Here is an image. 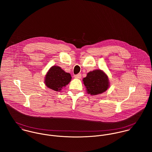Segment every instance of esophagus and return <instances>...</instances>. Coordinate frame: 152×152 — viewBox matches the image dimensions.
<instances>
[{
	"label": "esophagus",
	"mask_w": 152,
	"mask_h": 152,
	"mask_svg": "<svg viewBox=\"0 0 152 152\" xmlns=\"http://www.w3.org/2000/svg\"><path fill=\"white\" fill-rule=\"evenodd\" d=\"M74 77L75 78H81V74H76L74 75Z\"/></svg>",
	"instance_id": "1"
}]
</instances>
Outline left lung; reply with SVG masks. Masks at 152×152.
Listing matches in <instances>:
<instances>
[{
  "instance_id": "left-lung-1",
  "label": "left lung",
  "mask_w": 152,
  "mask_h": 152,
  "mask_svg": "<svg viewBox=\"0 0 152 152\" xmlns=\"http://www.w3.org/2000/svg\"><path fill=\"white\" fill-rule=\"evenodd\" d=\"M84 84L87 92L91 95H98L107 90L109 87L108 78L101 70L97 69L89 72L83 78Z\"/></svg>"
}]
</instances>
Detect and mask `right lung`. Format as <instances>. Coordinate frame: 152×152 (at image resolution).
I'll return each mask as SVG.
<instances>
[{
  "mask_svg": "<svg viewBox=\"0 0 152 152\" xmlns=\"http://www.w3.org/2000/svg\"><path fill=\"white\" fill-rule=\"evenodd\" d=\"M71 79L70 74L65 72L59 66H53L45 75V84L49 88L60 91L70 82Z\"/></svg>",
  "mask_w": 152,
  "mask_h": 152,
  "instance_id": "right-lung-1",
  "label": "right lung"
}]
</instances>
